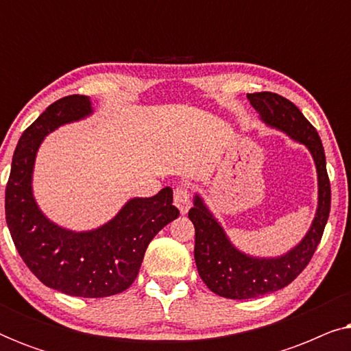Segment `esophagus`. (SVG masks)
Returning a JSON list of instances; mask_svg holds the SVG:
<instances>
[{
  "label": "esophagus",
  "instance_id": "obj_1",
  "mask_svg": "<svg viewBox=\"0 0 351 351\" xmlns=\"http://www.w3.org/2000/svg\"><path fill=\"white\" fill-rule=\"evenodd\" d=\"M174 204L179 208L182 214L189 213L191 199H190V191L185 185H177L174 189Z\"/></svg>",
  "mask_w": 351,
  "mask_h": 351
}]
</instances>
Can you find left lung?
Segmentation results:
<instances>
[{"mask_svg":"<svg viewBox=\"0 0 351 351\" xmlns=\"http://www.w3.org/2000/svg\"><path fill=\"white\" fill-rule=\"evenodd\" d=\"M251 105L270 126L304 143L313 155L318 171V210L306 237L286 256L256 258L232 246L223 230L213 217L199 196L189 217L195 225V262L206 286L217 295L243 300L270 294L289 285L304 271L323 238L330 210V184L321 138L291 100L275 93L247 94Z\"/></svg>","mask_w":351,"mask_h":351,"instance_id":"8db88e82","label":"left lung"}]
</instances>
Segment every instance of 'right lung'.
I'll return each mask as SVG.
<instances>
[{
    "instance_id": "right-lung-1",
    "label": "right lung",
    "mask_w": 351,
    "mask_h": 351,
    "mask_svg": "<svg viewBox=\"0 0 351 351\" xmlns=\"http://www.w3.org/2000/svg\"><path fill=\"white\" fill-rule=\"evenodd\" d=\"M89 113L86 95H66L23 131L12 156L4 209L16 249L43 285L69 295L97 299L119 294L132 285L148 244L179 217V209L166 186L152 198L131 199L117 217L93 232H69L43 215L32 195L38 147L57 126Z\"/></svg>"
}]
</instances>
